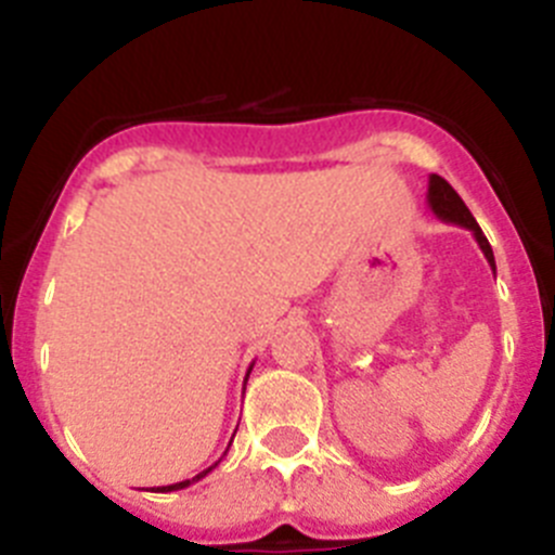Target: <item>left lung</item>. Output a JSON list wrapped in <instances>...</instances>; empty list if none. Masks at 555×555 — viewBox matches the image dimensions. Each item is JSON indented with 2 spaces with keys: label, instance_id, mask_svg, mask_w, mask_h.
Segmentation results:
<instances>
[{
  "label": "left lung",
  "instance_id": "obj_1",
  "mask_svg": "<svg viewBox=\"0 0 555 555\" xmlns=\"http://www.w3.org/2000/svg\"><path fill=\"white\" fill-rule=\"evenodd\" d=\"M428 208L434 210L436 217L442 219V222H450V224H459V228H467L469 233L475 235V242H478L480 253L487 255L489 267H492L494 272V253L492 247H489L487 235H483V230L478 228V222H475V217L469 214V208L464 205V199L459 197L453 191V185L448 183L444 178H439V175H430L428 178Z\"/></svg>",
  "mask_w": 555,
  "mask_h": 555
}]
</instances>
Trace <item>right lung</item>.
Returning a JSON list of instances; mask_svg holds the SVG:
<instances>
[{"instance_id":"obj_1","label":"right lung","mask_w":555,"mask_h":555,"mask_svg":"<svg viewBox=\"0 0 555 555\" xmlns=\"http://www.w3.org/2000/svg\"><path fill=\"white\" fill-rule=\"evenodd\" d=\"M249 370H253V364H249ZM247 375H249V372H247ZM244 384H247V377H244ZM233 436H235V434H233ZM230 442H233V439H230ZM228 448H230V444H228ZM224 453H228V450H224ZM219 461H222V459H219ZM219 461H217V464H210L208 469H203V473H199V475H194V478L180 480V483H169V487H158V489H155V492H178V489L191 487V483H197V480H203L205 475L210 473V469H217V467H219Z\"/></svg>"}]
</instances>
